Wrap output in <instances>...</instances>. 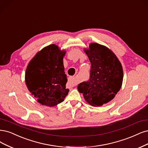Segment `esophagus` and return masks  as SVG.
Masks as SVG:
<instances>
[{
    "label": "esophagus",
    "instance_id": "34e87169",
    "mask_svg": "<svg viewBox=\"0 0 148 148\" xmlns=\"http://www.w3.org/2000/svg\"><path fill=\"white\" fill-rule=\"evenodd\" d=\"M68 84L70 86V87H73V86H76L77 83H76V81L74 77H70Z\"/></svg>",
    "mask_w": 148,
    "mask_h": 148
}]
</instances>
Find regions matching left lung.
Here are the masks:
<instances>
[{
	"mask_svg": "<svg viewBox=\"0 0 148 148\" xmlns=\"http://www.w3.org/2000/svg\"><path fill=\"white\" fill-rule=\"evenodd\" d=\"M91 64L89 81L78 86L84 99L94 106H100L113 100L120 90L123 70L116 56L105 46L92 43L85 49Z\"/></svg>",
	"mask_w": 148,
	"mask_h": 148,
	"instance_id": "8db88e82",
	"label": "left lung"
}]
</instances>
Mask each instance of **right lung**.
Listing matches in <instances>:
<instances>
[{"mask_svg":"<svg viewBox=\"0 0 148 148\" xmlns=\"http://www.w3.org/2000/svg\"><path fill=\"white\" fill-rule=\"evenodd\" d=\"M65 53L57 45H50L38 52L27 65L25 84L40 104L56 106L62 102L69 93L63 64Z\"/></svg>","mask_w":148,"mask_h":148,"instance_id":"1","label":"right lung"}]
</instances>
